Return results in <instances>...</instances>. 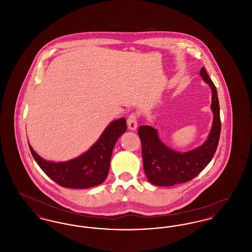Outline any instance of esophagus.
I'll return each mask as SVG.
<instances>
[{"instance_id": "1", "label": "esophagus", "mask_w": 252, "mask_h": 252, "mask_svg": "<svg viewBox=\"0 0 252 252\" xmlns=\"http://www.w3.org/2000/svg\"><path fill=\"white\" fill-rule=\"evenodd\" d=\"M127 125L128 128L130 130H135L138 126V116L135 113H132L131 115L127 118Z\"/></svg>"}]
</instances>
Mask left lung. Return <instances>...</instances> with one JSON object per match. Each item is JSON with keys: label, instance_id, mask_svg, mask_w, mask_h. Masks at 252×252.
<instances>
[{"label": "left lung", "instance_id": "1", "mask_svg": "<svg viewBox=\"0 0 252 252\" xmlns=\"http://www.w3.org/2000/svg\"><path fill=\"white\" fill-rule=\"evenodd\" d=\"M199 74L211 88V108L214 113L211 131L203 144L190 151L180 152L161 142L157 128L142 126L138 129L142 142L144 173L153 185L167 187L192 180L208 165L216 153L221 131L217 91L204 67Z\"/></svg>", "mask_w": 252, "mask_h": 252}]
</instances>
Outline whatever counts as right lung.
Here are the masks:
<instances>
[{"label": "right lung", "instance_id": "1", "mask_svg": "<svg viewBox=\"0 0 252 252\" xmlns=\"http://www.w3.org/2000/svg\"><path fill=\"white\" fill-rule=\"evenodd\" d=\"M126 130V118L112 121L89 150L67 161L46 160L36 154L30 144L29 148L38 166L51 180L62 187L87 189L107 179L113 147Z\"/></svg>", "mask_w": 252, "mask_h": 252}]
</instances>
